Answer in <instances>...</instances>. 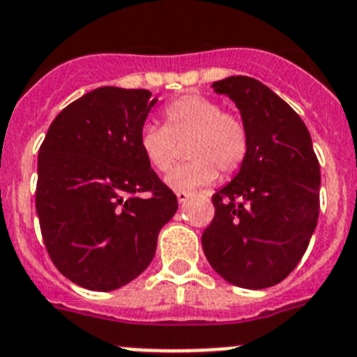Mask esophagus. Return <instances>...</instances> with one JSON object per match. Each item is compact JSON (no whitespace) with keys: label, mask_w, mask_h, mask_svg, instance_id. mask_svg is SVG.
<instances>
[{"label":"esophagus","mask_w":357,"mask_h":357,"mask_svg":"<svg viewBox=\"0 0 357 357\" xmlns=\"http://www.w3.org/2000/svg\"><path fill=\"white\" fill-rule=\"evenodd\" d=\"M189 192L185 191H176V200H178V204H185V202L189 200Z\"/></svg>","instance_id":"34e87169"}]
</instances>
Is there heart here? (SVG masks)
<instances>
[{"label": "heart", "instance_id": "b5f03b06", "mask_svg": "<svg viewBox=\"0 0 357 357\" xmlns=\"http://www.w3.org/2000/svg\"><path fill=\"white\" fill-rule=\"evenodd\" d=\"M165 127L146 123L139 130V150L152 169L168 172L178 155V143L188 145V165L173 169L166 184L178 191H195L218 178V168L234 173L248 153V130L238 114L223 111L211 97L191 96L172 100L162 111Z\"/></svg>", "mask_w": 357, "mask_h": 357}]
</instances>
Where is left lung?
<instances>
[{
  "mask_svg": "<svg viewBox=\"0 0 357 357\" xmlns=\"http://www.w3.org/2000/svg\"><path fill=\"white\" fill-rule=\"evenodd\" d=\"M212 86L241 111L248 153L234 181L212 196L214 219L202 246L228 283L267 289L296 269L317 227L319 159L305 122L266 84L231 76Z\"/></svg>",
  "mask_w": 357,
  "mask_h": 357,
  "instance_id": "1",
  "label": "left lung"
}]
</instances>
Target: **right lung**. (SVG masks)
<instances>
[{
  "mask_svg": "<svg viewBox=\"0 0 357 357\" xmlns=\"http://www.w3.org/2000/svg\"><path fill=\"white\" fill-rule=\"evenodd\" d=\"M155 102L149 90L88 91L52 120L38 150L35 207L45 250L88 290L109 292L138 278L178 207L139 150Z\"/></svg>",
  "mask_w": 357,
  "mask_h": 357,
  "instance_id": "1",
  "label": "right lung"
}]
</instances>
